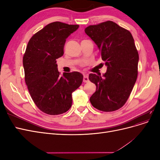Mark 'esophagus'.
I'll list each match as a JSON object with an SVG mask.
<instances>
[{"mask_svg":"<svg viewBox=\"0 0 160 160\" xmlns=\"http://www.w3.org/2000/svg\"><path fill=\"white\" fill-rule=\"evenodd\" d=\"M88 81H89V77H88V76L87 75H84V77H83V82H84V83H88Z\"/></svg>","mask_w":160,"mask_h":160,"instance_id":"obj_1","label":"esophagus"}]
</instances>
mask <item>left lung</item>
<instances>
[{"label":"left lung","instance_id":"1","mask_svg":"<svg viewBox=\"0 0 160 160\" xmlns=\"http://www.w3.org/2000/svg\"><path fill=\"white\" fill-rule=\"evenodd\" d=\"M100 51L108 66L103 76L90 73L89 79L97 89L90 98L91 105L100 111H116L126 103L136 81L139 55L131 32L108 21L85 29Z\"/></svg>","mask_w":160,"mask_h":160}]
</instances>
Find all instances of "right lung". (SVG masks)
<instances>
[{
    "label": "right lung",
    "instance_id": "right-lung-1",
    "mask_svg": "<svg viewBox=\"0 0 160 160\" xmlns=\"http://www.w3.org/2000/svg\"><path fill=\"white\" fill-rule=\"evenodd\" d=\"M79 27L53 22L28 42L22 59L25 80L34 103L43 113L55 115L68 111L72 93L83 82V75L77 71L61 77L56 61L63 55L66 38Z\"/></svg>",
    "mask_w": 160,
    "mask_h": 160
}]
</instances>
